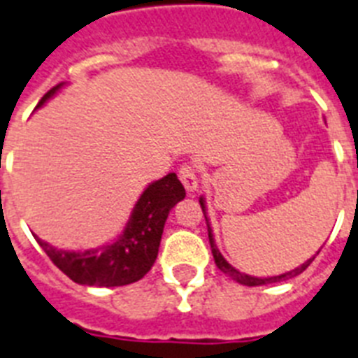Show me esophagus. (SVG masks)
<instances>
[{"label": "esophagus", "mask_w": 358, "mask_h": 358, "mask_svg": "<svg viewBox=\"0 0 358 358\" xmlns=\"http://www.w3.org/2000/svg\"><path fill=\"white\" fill-rule=\"evenodd\" d=\"M178 176L187 191H196V187H199V176H196V169H194V165H191V164L182 165L178 171Z\"/></svg>", "instance_id": "esophagus-1"}]
</instances>
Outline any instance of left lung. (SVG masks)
<instances>
[{
    "mask_svg": "<svg viewBox=\"0 0 358 358\" xmlns=\"http://www.w3.org/2000/svg\"><path fill=\"white\" fill-rule=\"evenodd\" d=\"M200 208H202V211H204V217H206V206H204V200L200 199ZM208 237H209V245H211V254H213V259H215V264L219 266V270H222L224 274H228L229 278H234L237 283L241 285H246V287H257V285H268V283H280V281H285V280H290V278H294V275L301 274L307 266H309L310 263H313V259H309L307 263H303L301 266H298V268L290 270V272H285V274L281 275H274V278H254V275H248V274H243V272H239L237 268H234L231 264L228 263V261L222 257V254L219 252V248H217V245H215L213 241V234H211V228H209L208 224Z\"/></svg>",
    "mask_w": 358,
    "mask_h": 358,
    "instance_id": "obj_1",
    "label": "left lung"
}]
</instances>
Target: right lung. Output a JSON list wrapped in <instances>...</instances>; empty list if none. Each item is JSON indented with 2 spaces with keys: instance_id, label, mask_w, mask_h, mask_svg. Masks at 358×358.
<instances>
[{
  "instance_id": "obj_1",
  "label": "right lung",
  "mask_w": 358,
  "mask_h": 358,
  "mask_svg": "<svg viewBox=\"0 0 358 358\" xmlns=\"http://www.w3.org/2000/svg\"><path fill=\"white\" fill-rule=\"evenodd\" d=\"M60 86L62 83L49 90L40 99L38 106L55 95ZM184 196L185 189L180 184L178 176L169 173L145 189L138 204L134 206L123 235L112 245L86 252H69L53 248L40 239L36 241L49 259L75 283L88 287H121L134 283L149 272L158 257L165 220L171 209Z\"/></svg>"
}]
</instances>
